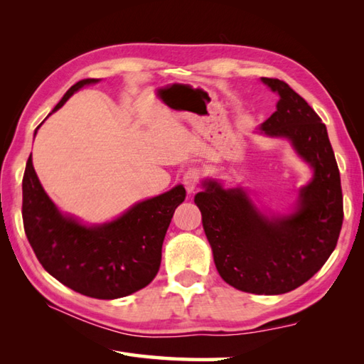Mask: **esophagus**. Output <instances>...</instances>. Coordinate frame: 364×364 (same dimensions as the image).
<instances>
[{"mask_svg":"<svg viewBox=\"0 0 364 364\" xmlns=\"http://www.w3.org/2000/svg\"><path fill=\"white\" fill-rule=\"evenodd\" d=\"M202 175H203L202 170L197 168V167H191V168L186 170V172H184V175H183V184H184V188H186L188 194H192V192L197 189L198 183H200V178H202Z\"/></svg>","mask_w":364,"mask_h":364,"instance_id":"34e87169","label":"esophagus"}]
</instances>
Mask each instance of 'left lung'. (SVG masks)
Segmentation results:
<instances>
[{
  "label": "left lung",
  "instance_id": "8db88e82",
  "mask_svg": "<svg viewBox=\"0 0 364 364\" xmlns=\"http://www.w3.org/2000/svg\"><path fill=\"white\" fill-rule=\"evenodd\" d=\"M278 95L259 133L286 139L313 170L289 213L261 211L241 186L206 178L194 202L219 275L233 288L277 296L310 280L335 250L343 225L341 178L327 128L288 84L261 78Z\"/></svg>",
  "mask_w": 364,
  "mask_h": 364
}]
</instances>
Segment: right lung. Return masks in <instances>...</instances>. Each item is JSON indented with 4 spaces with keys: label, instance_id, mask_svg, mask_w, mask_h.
I'll use <instances>...</instances> for the list:
<instances>
[{
    "label": "right lung",
    "instance_id": "obj_1",
    "mask_svg": "<svg viewBox=\"0 0 364 364\" xmlns=\"http://www.w3.org/2000/svg\"><path fill=\"white\" fill-rule=\"evenodd\" d=\"M98 81L73 84L53 112L75 92ZM184 197L186 191L178 184L134 203L114 220L87 225L54 205L29 156L23 175V225L46 272L82 296L112 300L145 288L156 277L166 231Z\"/></svg>",
    "mask_w": 364,
    "mask_h": 364
}]
</instances>
